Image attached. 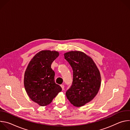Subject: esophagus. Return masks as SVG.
Returning <instances> with one entry per match:
<instances>
[{
  "label": "esophagus",
  "mask_w": 130,
  "mask_h": 130,
  "mask_svg": "<svg viewBox=\"0 0 130 130\" xmlns=\"http://www.w3.org/2000/svg\"><path fill=\"white\" fill-rule=\"evenodd\" d=\"M61 87H62V90H63L64 89V85H61Z\"/></svg>",
  "instance_id": "34e87169"
}]
</instances>
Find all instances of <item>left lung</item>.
<instances>
[{
    "label": "left lung",
    "mask_w": 130,
    "mask_h": 130,
    "mask_svg": "<svg viewBox=\"0 0 130 130\" xmlns=\"http://www.w3.org/2000/svg\"><path fill=\"white\" fill-rule=\"evenodd\" d=\"M73 70V81L66 95L75 106L81 107L97 95L101 85V75L95 63L86 53L71 51L64 54Z\"/></svg>",
    "instance_id": "obj_1"
}]
</instances>
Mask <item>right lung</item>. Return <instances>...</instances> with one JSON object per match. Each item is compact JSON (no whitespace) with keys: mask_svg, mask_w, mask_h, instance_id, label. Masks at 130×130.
Wrapping results in <instances>:
<instances>
[{"mask_svg":"<svg viewBox=\"0 0 130 130\" xmlns=\"http://www.w3.org/2000/svg\"><path fill=\"white\" fill-rule=\"evenodd\" d=\"M59 55L56 51H41L31 59L25 71V90L29 98L40 106L49 104L62 90L55 83V73L51 67Z\"/></svg>","mask_w":130,"mask_h":130,"instance_id":"1","label":"right lung"}]
</instances>
